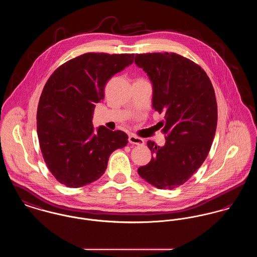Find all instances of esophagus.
<instances>
[{
  "label": "esophagus",
  "mask_w": 257,
  "mask_h": 257,
  "mask_svg": "<svg viewBox=\"0 0 257 257\" xmlns=\"http://www.w3.org/2000/svg\"><path fill=\"white\" fill-rule=\"evenodd\" d=\"M128 142H130L131 144H136V145H139V146L144 144V140H142L141 138H139V137L135 136V135H130V137H128Z\"/></svg>",
  "instance_id": "obj_1"
}]
</instances>
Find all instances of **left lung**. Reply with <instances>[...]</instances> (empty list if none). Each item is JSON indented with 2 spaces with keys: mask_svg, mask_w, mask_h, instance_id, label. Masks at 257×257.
<instances>
[{
  "mask_svg": "<svg viewBox=\"0 0 257 257\" xmlns=\"http://www.w3.org/2000/svg\"><path fill=\"white\" fill-rule=\"evenodd\" d=\"M136 64L153 83V108L166 144L147 145L151 161L140 167L142 179L160 189L184 185L206 159L217 127L215 91L204 70L176 53L137 54Z\"/></svg>",
  "mask_w": 257,
  "mask_h": 257,
  "instance_id": "left-lung-1",
  "label": "left lung"
}]
</instances>
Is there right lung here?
<instances>
[{
    "label": "right lung",
    "mask_w": 257,
    "mask_h": 257,
    "mask_svg": "<svg viewBox=\"0 0 257 257\" xmlns=\"http://www.w3.org/2000/svg\"><path fill=\"white\" fill-rule=\"evenodd\" d=\"M135 54L85 53L49 77L37 108V135L43 159L66 187L91 184L104 173L113 151L127 143L121 131L92 124L96 103L107 81L134 63Z\"/></svg>",
    "instance_id": "right-lung-1"
}]
</instances>
